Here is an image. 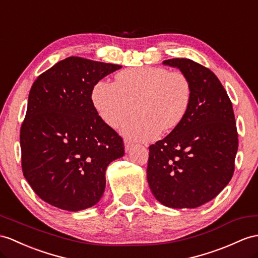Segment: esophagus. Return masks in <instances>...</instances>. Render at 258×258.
<instances>
[{
  "label": "esophagus",
  "instance_id": "esophagus-1",
  "mask_svg": "<svg viewBox=\"0 0 258 258\" xmlns=\"http://www.w3.org/2000/svg\"><path fill=\"white\" fill-rule=\"evenodd\" d=\"M133 146H134L133 142L129 141V140H124V150H125V152H129V151L131 150V148H133Z\"/></svg>",
  "mask_w": 258,
  "mask_h": 258
}]
</instances>
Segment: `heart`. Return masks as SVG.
I'll use <instances>...</instances> for the list:
<instances>
[{"instance_id":"1","label":"heart","mask_w":258,"mask_h":258,"mask_svg":"<svg viewBox=\"0 0 258 258\" xmlns=\"http://www.w3.org/2000/svg\"><path fill=\"white\" fill-rule=\"evenodd\" d=\"M190 98V82L184 73L158 67L127 69L116 74L115 83L99 81L92 92L94 107L110 127H118L137 108L139 114L122 125L121 133L138 141L153 140L161 131L178 127Z\"/></svg>"}]
</instances>
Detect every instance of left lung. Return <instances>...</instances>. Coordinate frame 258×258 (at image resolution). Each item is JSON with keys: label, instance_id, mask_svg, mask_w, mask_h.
<instances>
[{"label": "left lung", "instance_id": "left-lung-1", "mask_svg": "<svg viewBox=\"0 0 258 258\" xmlns=\"http://www.w3.org/2000/svg\"><path fill=\"white\" fill-rule=\"evenodd\" d=\"M190 82L183 121L149 148L147 178L155 199L168 208H197L229 184L238 140L232 103L216 74L190 59H169Z\"/></svg>", "mask_w": 258, "mask_h": 258}]
</instances>
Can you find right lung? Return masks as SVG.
<instances>
[{"label": "right lung", "mask_w": 258, "mask_h": 258, "mask_svg": "<svg viewBox=\"0 0 258 258\" xmlns=\"http://www.w3.org/2000/svg\"><path fill=\"white\" fill-rule=\"evenodd\" d=\"M120 68L69 56L34 82L21 128L22 168L43 202L80 211L102 198L106 169L122 158L124 147L121 137L98 116L92 92Z\"/></svg>", "instance_id": "right-lung-1"}]
</instances>
